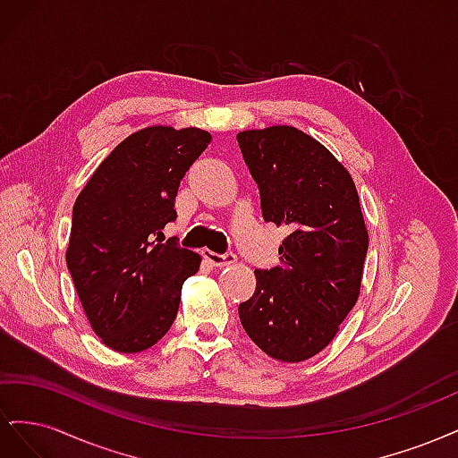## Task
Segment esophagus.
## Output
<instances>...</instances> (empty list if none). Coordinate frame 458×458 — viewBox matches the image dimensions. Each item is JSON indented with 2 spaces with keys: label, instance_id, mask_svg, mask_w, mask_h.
I'll use <instances>...</instances> for the list:
<instances>
[{
  "label": "esophagus",
  "instance_id": "34e87169",
  "mask_svg": "<svg viewBox=\"0 0 458 458\" xmlns=\"http://www.w3.org/2000/svg\"><path fill=\"white\" fill-rule=\"evenodd\" d=\"M202 258H204L206 261H210L212 266H216V267H224V266H229V263L234 261V254H233V252L217 254V252L208 250V248H204V250H202Z\"/></svg>",
  "mask_w": 458,
  "mask_h": 458
}]
</instances>
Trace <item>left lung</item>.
<instances>
[{
	"instance_id": "left-lung-1",
	"label": "left lung",
	"mask_w": 458,
	"mask_h": 458,
	"mask_svg": "<svg viewBox=\"0 0 458 458\" xmlns=\"http://www.w3.org/2000/svg\"><path fill=\"white\" fill-rule=\"evenodd\" d=\"M261 216L286 227L281 263L256 269L239 306L246 335L269 357L300 363L325 350L361 290L369 234L348 170L293 126L241 131Z\"/></svg>"
}]
</instances>
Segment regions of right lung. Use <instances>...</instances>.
I'll return each mask as SVG.
<instances>
[{
  "instance_id": "add662e5",
  "label": "right lung",
  "mask_w": 458,
  "mask_h": 458,
  "mask_svg": "<svg viewBox=\"0 0 458 458\" xmlns=\"http://www.w3.org/2000/svg\"><path fill=\"white\" fill-rule=\"evenodd\" d=\"M210 140L199 128H145L110 152L76 199L66 266L108 348L143 352L175 321L200 256L172 239L162 244V229L175 221L179 182Z\"/></svg>"
}]
</instances>
